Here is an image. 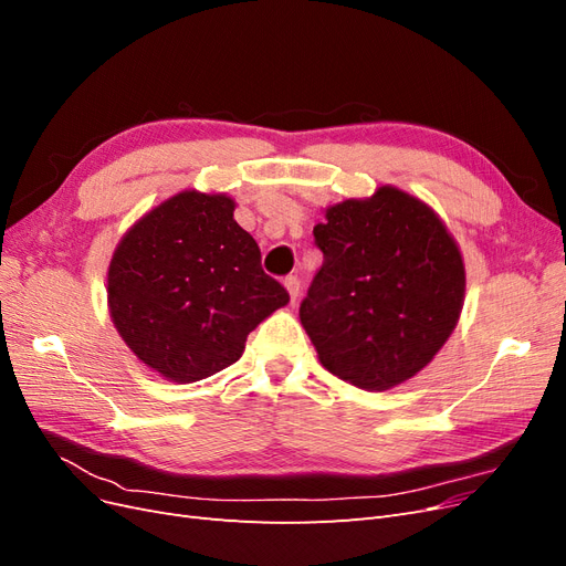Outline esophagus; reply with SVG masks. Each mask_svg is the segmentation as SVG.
Masks as SVG:
<instances>
[{"label": "esophagus", "mask_w": 566, "mask_h": 566, "mask_svg": "<svg viewBox=\"0 0 566 566\" xmlns=\"http://www.w3.org/2000/svg\"><path fill=\"white\" fill-rule=\"evenodd\" d=\"M283 285H285V290H287V295H290V302H295L297 297H300V279L297 276H285V281H283Z\"/></svg>", "instance_id": "34e87169"}]
</instances>
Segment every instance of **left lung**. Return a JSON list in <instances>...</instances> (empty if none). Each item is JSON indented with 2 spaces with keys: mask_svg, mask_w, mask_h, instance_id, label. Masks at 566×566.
Instances as JSON below:
<instances>
[{
  "mask_svg": "<svg viewBox=\"0 0 566 566\" xmlns=\"http://www.w3.org/2000/svg\"><path fill=\"white\" fill-rule=\"evenodd\" d=\"M323 264L300 304L318 361L382 391L413 378L455 328L465 266L432 208L394 186L345 200L314 227Z\"/></svg>",
  "mask_w": 566,
  "mask_h": 566,
  "instance_id": "obj_1",
  "label": "left lung"
}]
</instances>
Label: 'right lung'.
I'll list each match as a JSON object with an SVG mask.
<instances>
[{
    "mask_svg": "<svg viewBox=\"0 0 566 566\" xmlns=\"http://www.w3.org/2000/svg\"><path fill=\"white\" fill-rule=\"evenodd\" d=\"M224 193L181 191L123 235L108 266L115 328L142 364L179 385L235 364L248 335L290 302Z\"/></svg>",
    "mask_w": 566,
    "mask_h": 566,
    "instance_id": "1",
    "label": "right lung"
}]
</instances>
